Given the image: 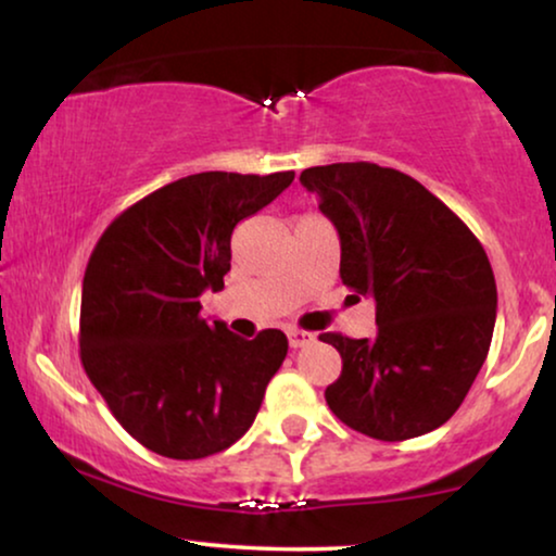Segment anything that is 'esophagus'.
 <instances>
[{
	"label": "esophagus",
	"instance_id": "1",
	"mask_svg": "<svg viewBox=\"0 0 556 556\" xmlns=\"http://www.w3.org/2000/svg\"><path fill=\"white\" fill-rule=\"evenodd\" d=\"M286 337H288V344H291V349H301V346H306V344H311V341H314V333L301 331V329H288Z\"/></svg>",
	"mask_w": 556,
	"mask_h": 556
}]
</instances>
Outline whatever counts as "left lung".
Segmentation results:
<instances>
[{"mask_svg": "<svg viewBox=\"0 0 556 556\" xmlns=\"http://www.w3.org/2000/svg\"><path fill=\"white\" fill-rule=\"evenodd\" d=\"M301 185L341 240V283L377 301V337L326 331L341 375L326 402L364 435L400 443L463 405L489 354L496 278L468 225L420 181L390 166H311Z\"/></svg>", "mask_w": 556, "mask_h": 556, "instance_id": "obj_1", "label": "left lung"}]
</instances>
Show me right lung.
<instances>
[{
    "instance_id": "right-lung-1",
    "label": "right lung",
    "mask_w": 556,
    "mask_h": 556,
    "mask_svg": "<svg viewBox=\"0 0 556 556\" xmlns=\"http://www.w3.org/2000/svg\"><path fill=\"white\" fill-rule=\"evenodd\" d=\"M293 172H202L121 212L90 253L80 362L128 435L164 458L197 460L245 435L288 339H240L200 316L230 270V238L291 185Z\"/></svg>"
}]
</instances>
